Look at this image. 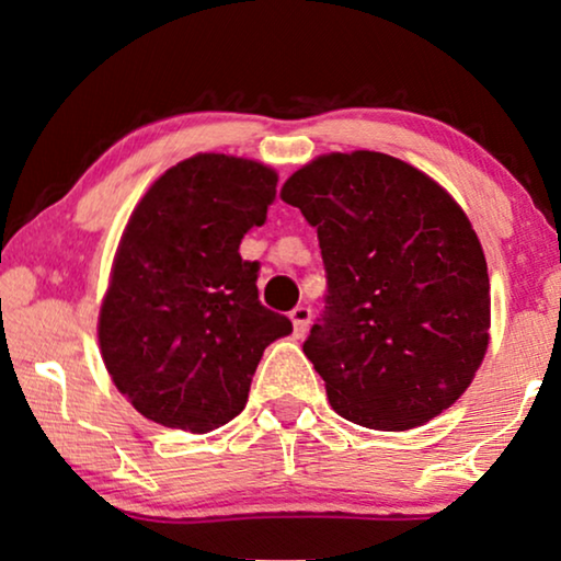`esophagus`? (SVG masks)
I'll return each instance as SVG.
<instances>
[{
  "mask_svg": "<svg viewBox=\"0 0 561 561\" xmlns=\"http://www.w3.org/2000/svg\"><path fill=\"white\" fill-rule=\"evenodd\" d=\"M290 321H294L296 336H304L306 332H309V324H311V309H309V306H296V309L290 311Z\"/></svg>",
  "mask_w": 561,
  "mask_h": 561,
  "instance_id": "obj_1",
  "label": "esophagus"
}]
</instances>
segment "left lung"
I'll list each match as a JSON object with an SVG mask.
<instances>
[{"label": "left lung", "mask_w": 561, "mask_h": 561, "mask_svg": "<svg viewBox=\"0 0 561 561\" xmlns=\"http://www.w3.org/2000/svg\"><path fill=\"white\" fill-rule=\"evenodd\" d=\"M280 198L317 229L324 313L304 342L332 409L405 432L449 409L485 357L488 263L439 183L386 152L321 156Z\"/></svg>", "instance_id": "obj_1"}]
</instances>
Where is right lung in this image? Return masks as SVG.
Masks as SVG:
<instances>
[{"label": "right lung", "instance_id": "1", "mask_svg": "<svg viewBox=\"0 0 561 561\" xmlns=\"http://www.w3.org/2000/svg\"><path fill=\"white\" fill-rule=\"evenodd\" d=\"M275 186L267 165L202 152L160 175L129 217L99 347L145 419L196 434L225 426L248 403L267 344L294 332L260 304V263L240 255Z\"/></svg>", "mask_w": 561, "mask_h": 561}]
</instances>
